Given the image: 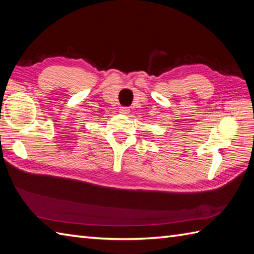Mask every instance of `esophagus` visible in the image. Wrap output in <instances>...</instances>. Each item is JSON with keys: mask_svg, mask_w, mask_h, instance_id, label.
<instances>
[{"mask_svg": "<svg viewBox=\"0 0 254 254\" xmlns=\"http://www.w3.org/2000/svg\"><path fill=\"white\" fill-rule=\"evenodd\" d=\"M120 112L122 113V115L127 116V115H128V112H130V109H128V108H124V107H122L121 109H120Z\"/></svg>", "mask_w": 254, "mask_h": 254, "instance_id": "1", "label": "esophagus"}]
</instances>
